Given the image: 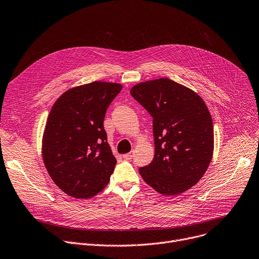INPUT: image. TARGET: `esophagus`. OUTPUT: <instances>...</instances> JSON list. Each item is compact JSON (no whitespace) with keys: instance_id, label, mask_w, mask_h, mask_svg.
<instances>
[{"instance_id":"1","label":"esophagus","mask_w":259,"mask_h":259,"mask_svg":"<svg viewBox=\"0 0 259 259\" xmlns=\"http://www.w3.org/2000/svg\"><path fill=\"white\" fill-rule=\"evenodd\" d=\"M133 156H134V153H133V152H130V153L123 154V158H125V160H132Z\"/></svg>"}]
</instances>
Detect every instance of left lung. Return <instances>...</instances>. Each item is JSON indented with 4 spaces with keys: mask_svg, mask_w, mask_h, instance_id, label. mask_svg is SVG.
<instances>
[{
    "mask_svg": "<svg viewBox=\"0 0 259 259\" xmlns=\"http://www.w3.org/2000/svg\"><path fill=\"white\" fill-rule=\"evenodd\" d=\"M131 95L152 117L154 156L139 173L160 194L181 195L200 181L211 161L213 126L206 105L169 78L137 84Z\"/></svg>",
    "mask_w": 259,
    "mask_h": 259,
    "instance_id": "8db88e82",
    "label": "left lung"
}]
</instances>
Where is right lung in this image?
I'll list each match as a JSON object with an SVG mask.
<instances>
[{
    "label": "right lung",
    "instance_id": "add662e5",
    "mask_svg": "<svg viewBox=\"0 0 259 259\" xmlns=\"http://www.w3.org/2000/svg\"><path fill=\"white\" fill-rule=\"evenodd\" d=\"M122 86L93 82L57 99L46 124L42 156L54 183L65 194L87 199L103 191L117 163L104 119Z\"/></svg>",
    "mask_w": 259,
    "mask_h": 259
}]
</instances>
